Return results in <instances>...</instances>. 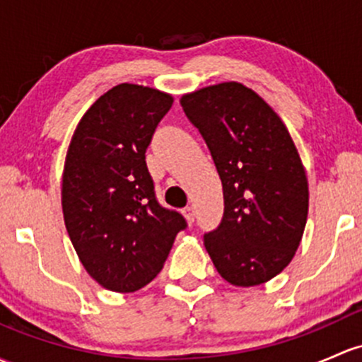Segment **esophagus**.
Instances as JSON below:
<instances>
[{
	"label": "esophagus",
	"instance_id": "obj_1",
	"mask_svg": "<svg viewBox=\"0 0 362 362\" xmlns=\"http://www.w3.org/2000/svg\"><path fill=\"white\" fill-rule=\"evenodd\" d=\"M184 215H185V218H187L189 223H194V218H196V213H194V208L192 206L184 208Z\"/></svg>",
	"mask_w": 362,
	"mask_h": 362
}]
</instances>
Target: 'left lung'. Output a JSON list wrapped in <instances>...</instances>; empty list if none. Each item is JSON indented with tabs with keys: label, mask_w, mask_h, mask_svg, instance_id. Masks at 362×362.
<instances>
[{
	"label": "left lung",
	"mask_w": 362,
	"mask_h": 362,
	"mask_svg": "<svg viewBox=\"0 0 362 362\" xmlns=\"http://www.w3.org/2000/svg\"><path fill=\"white\" fill-rule=\"evenodd\" d=\"M211 152L223 216L204 234L213 265L234 286H257L295 257L309 211L298 151L271 105L241 83H220L180 100Z\"/></svg>",
	"instance_id": "obj_1"
}]
</instances>
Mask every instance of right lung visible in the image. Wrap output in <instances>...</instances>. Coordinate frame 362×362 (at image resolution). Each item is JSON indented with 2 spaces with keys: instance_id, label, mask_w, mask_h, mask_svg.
I'll use <instances>...</instances> for the list:
<instances>
[{
  "instance_id": "right-lung-1",
  "label": "right lung",
  "mask_w": 362,
  "mask_h": 362,
  "mask_svg": "<svg viewBox=\"0 0 362 362\" xmlns=\"http://www.w3.org/2000/svg\"><path fill=\"white\" fill-rule=\"evenodd\" d=\"M173 97L149 86H114L76 127L62 177L66 229L86 272L111 291L149 284L187 227L161 206L146 151Z\"/></svg>"
}]
</instances>
